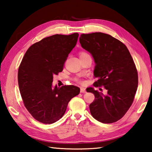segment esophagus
I'll use <instances>...</instances> for the list:
<instances>
[{"instance_id": "esophagus-1", "label": "esophagus", "mask_w": 152, "mask_h": 152, "mask_svg": "<svg viewBox=\"0 0 152 152\" xmlns=\"http://www.w3.org/2000/svg\"><path fill=\"white\" fill-rule=\"evenodd\" d=\"M80 92H82V93H84V92H86V88H83V87H81V88H80Z\"/></svg>"}]
</instances>
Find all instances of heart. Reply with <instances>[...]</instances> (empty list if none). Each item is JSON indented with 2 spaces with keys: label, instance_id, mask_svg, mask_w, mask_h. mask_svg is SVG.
<instances>
[{
  "label": "heart",
  "instance_id": "obj_1",
  "mask_svg": "<svg viewBox=\"0 0 152 152\" xmlns=\"http://www.w3.org/2000/svg\"><path fill=\"white\" fill-rule=\"evenodd\" d=\"M83 54H86V53H85V52H81L80 54V55H83Z\"/></svg>",
  "mask_w": 152,
  "mask_h": 152
}]
</instances>
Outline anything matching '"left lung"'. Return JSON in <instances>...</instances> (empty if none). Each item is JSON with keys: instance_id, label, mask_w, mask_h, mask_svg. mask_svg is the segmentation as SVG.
Instances as JSON below:
<instances>
[{"instance_id": "obj_1", "label": "left lung", "mask_w": 152, "mask_h": 152, "mask_svg": "<svg viewBox=\"0 0 152 152\" xmlns=\"http://www.w3.org/2000/svg\"><path fill=\"white\" fill-rule=\"evenodd\" d=\"M82 48L91 53L95 62L94 86H103L107 94L90 87L95 99L89 105L95 119L112 123L124 116L132 106L138 86L137 71L125 44L111 35L97 32L82 34Z\"/></svg>"}]
</instances>
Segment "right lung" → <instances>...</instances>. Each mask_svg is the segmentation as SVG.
<instances>
[{
    "label": "right lung",
    "instance_id": "right-lung-1",
    "mask_svg": "<svg viewBox=\"0 0 152 152\" xmlns=\"http://www.w3.org/2000/svg\"><path fill=\"white\" fill-rule=\"evenodd\" d=\"M78 35L75 33L45 37L31 46L23 58L18 71L19 91L25 107L38 121H57L69 101L80 93V88L74 85L52 86L53 75L62 71Z\"/></svg>",
    "mask_w": 152,
    "mask_h": 152
}]
</instances>
